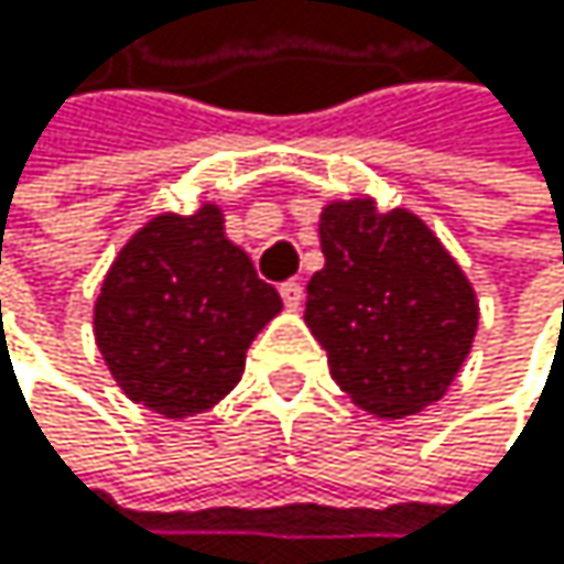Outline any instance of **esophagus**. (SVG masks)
Instances as JSON below:
<instances>
[{"label":"esophagus","mask_w":564,"mask_h":564,"mask_svg":"<svg viewBox=\"0 0 564 564\" xmlns=\"http://www.w3.org/2000/svg\"><path fill=\"white\" fill-rule=\"evenodd\" d=\"M280 297H284L288 311H297L301 301H304V288H301V280H288V284H280Z\"/></svg>","instance_id":"34e87169"}]
</instances>
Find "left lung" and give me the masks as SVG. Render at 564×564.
I'll list each match as a JSON object with an SVG mask.
<instances>
[{"label": "left lung", "mask_w": 564, "mask_h": 564, "mask_svg": "<svg viewBox=\"0 0 564 564\" xmlns=\"http://www.w3.org/2000/svg\"><path fill=\"white\" fill-rule=\"evenodd\" d=\"M324 267L304 321L328 351L332 379L379 420L440 402L477 335V294L440 236L409 209L372 196L321 209Z\"/></svg>", "instance_id": "obj_1"}]
</instances>
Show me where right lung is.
Instances as JSON below:
<instances>
[{"label": "right lung", "instance_id": "right-lung-1", "mask_svg": "<svg viewBox=\"0 0 564 564\" xmlns=\"http://www.w3.org/2000/svg\"><path fill=\"white\" fill-rule=\"evenodd\" d=\"M216 203L151 216L94 301V341L121 392L165 420L213 409L243 379L247 348L280 314Z\"/></svg>", "mask_w": 564, "mask_h": 564}]
</instances>
